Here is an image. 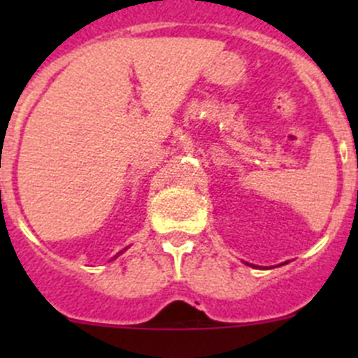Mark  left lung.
Here are the masks:
<instances>
[{"label":"left lung","instance_id":"8db88e82","mask_svg":"<svg viewBox=\"0 0 358 358\" xmlns=\"http://www.w3.org/2000/svg\"><path fill=\"white\" fill-rule=\"evenodd\" d=\"M246 265H249V263H246ZM249 266H255V265H249Z\"/></svg>","mask_w":358,"mask_h":358}]
</instances>
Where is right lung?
Masks as SVG:
<instances>
[{
    "mask_svg": "<svg viewBox=\"0 0 358 358\" xmlns=\"http://www.w3.org/2000/svg\"><path fill=\"white\" fill-rule=\"evenodd\" d=\"M126 249H128V248H124V249H122V251H119V252H117V255H115V256H114V258H112V259H115V258H117V256H119V255H122V252H124V251H126Z\"/></svg>",
    "mask_w": 358,
    "mask_h": 358,
    "instance_id": "right-lung-1",
    "label": "right lung"
}]
</instances>
